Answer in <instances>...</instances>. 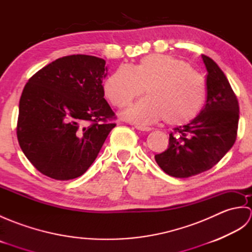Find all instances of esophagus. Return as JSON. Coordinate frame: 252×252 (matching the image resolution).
I'll return each mask as SVG.
<instances>
[{"label":"esophagus","mask_w":252,"mask_h":252,"mask_svg":"<svg viewBox=\"0 0 252 252\" xmlns=\"http://www.w3.org/2000/svg\"><path fill=\"white\" fill-rule=\"evenodd\" d=\"M135 127H136L137 130L143 131V132H149V131H152V127H149V126H135Z\"/></svg>","instance_id":"esophagus-1"}]
</instances>
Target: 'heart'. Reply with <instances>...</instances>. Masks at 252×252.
Returning <instances> with one entry per match:
<instances>
[{
    "instance_id": "1",
    "label": "heart",
    "mask_w": 252,
    "mask_h": 252,
    "mask_svg": "<svg viewBox=\"0 0 252 252\" xmlns=\"http://www.w3.org/2000/svg\"><path fill=\"white\" fill-rule=\"evenodd\" d=\"M147 97L130 107L123 117L138 126L164 120L184 126L199 115L206 101L205 80L189 63L171 55L153 54L134 66L118 67L104 83L111 105L123 108L144 93Z\"/></svg>"
}]
</instances>
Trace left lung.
<instances>
[{
  "mask_svg": "<svg viewBox=\"0 0 252 252\" xmlns=\"http://www.w3.org/2000/svg\"><path fill=\"white\" fill-rule=\"evenodd\" d=\"M207 69V100L200 114L170 134L168 149L155 156L165 173L189 178L211 169L234 145L239 105L225 74L210 57L201 55Z\"/></svg>",
  "mask_w": 252,
  "mask_h": 252,
  "instance_id": "obj_1",
  "label": "left lung"
}]
</instances>
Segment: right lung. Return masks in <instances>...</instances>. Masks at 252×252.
<instances>
[{"label": "right lung", "instance_id": "1", "mask_svg": "<svg viewBox=\"0 0 252 252\" xmlns=\"http://www.w3.org/2000/svg\"><path fill=\"white\" fill-rule=\"evenodd\" d=\"M106 62L70 55L32 76L19 100L17 138L33 167L51 179L81 176L116 126L104 98Z\"/></svg>", "mask_w": 252, "mask_h": 252}]
</instances>
